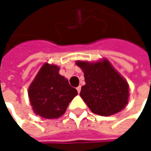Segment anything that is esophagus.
Listing matches in <instances>:
<instances>
[{
    "label": "esophagus",
    "instance_id": "obj_1",
    "mask_svg": "<svg viewBox=\"0 0 151 151\" xmlns=\"http://www.w3.org/2000/svg\"><path fill=\"white\" fill-rule=\"evenodd\" d=\"M77 91H78V93H80V91H81V86H78L77 87Z\"/></svg>",
    "mask_w": 151,
    "mask_h": 151
}]
</instances>
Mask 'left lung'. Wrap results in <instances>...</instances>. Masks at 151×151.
I'll return each instance as SVG.
<instances>
[{
    "instance_id": "left-lung-1",
    "label": "left lung",
    "mask_w": 151,
    "mask_h": 151,
    "mask_svg": "<svg viewBox=\"0 0 151 151\" xmlns=\"http://www.w3.org/2000/svg\"><path fill=\"white\" fill-rule=\"evenodd\" d=\"M86 85L80 97L94 114L108 116L122 111L129 99V85L107 60L96 63L78 61Z\"/></svg>"
}]
</instances>
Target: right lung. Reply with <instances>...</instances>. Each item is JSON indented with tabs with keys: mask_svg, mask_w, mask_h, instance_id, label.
I'll return each mask as SVG.
<instances>
[{
	"mask_svg": "<svg viewBox=\"0 0 151 151\" xmlns=\"http://www.w3.org/2000/svg\"><path fill=\"white\" fill-rule=\"evenodd\" d=\"M58 71L57 65H44L29 88L33 110L43 118L53 119L63 115L78 94L77 90Z\"/></svg>",
	"mask_w": 151,
	"mask_h": 151,
	"instance_id": "obj_1",
	"label": "right lung"
}]
</instances>
